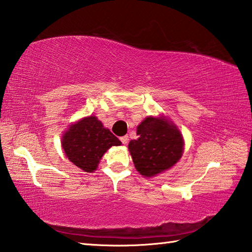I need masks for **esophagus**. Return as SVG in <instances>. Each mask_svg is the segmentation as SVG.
<instances>
[{
    "label": "esophagus",
    "instance_id": "esophagus-1",
    "mask_svg": "<svg viewBox=\"0 0 252 252\" xmlns=\"http://www.w3.org/2000/svg\"><path fill=\"white\" fill-rule=\"evenodd\" d=\"M121 141L123 142V145H127V142H128V136H123V137H121Z\"/></svg>",
    "mask_w": 252,
    "mask_h": 252
}]
</instances>
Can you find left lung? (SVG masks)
Masks as SVG:
<instances>
[{"instance_id": "obj_1", "label": "left lung", "mask_w": 252, "mask_h": 252, "mask_svg": "<svg viewBox=\"0 0 252 252\" xmlns=\"http://www.w3.org/2000/svg\"><path fill=\"white\" fill-rule=\"evenodd\" d=\"M138 138L128 149L136 170L145 178L164 172L181 159L184 140L181 131L164 116L145 118L137 126Z\"/></svg>"}]
</instances>
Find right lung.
<instances>
[{"label": "right lung", "instance_id": "1", "mask_svg": "<svg viewBox=\"0 0 252 252\" xmlns=\"http://www.w3.org/2000/svg\"><path fill=\"white\" fill-rule=\"evenodd\" d=\"M122 145L96 116L73 123L63 132L61 146L67 158L85 172L95 171L104 154L112 146Z\"/></svg>", "mask_w": 252, "mask_h": 252}]
</instances>
